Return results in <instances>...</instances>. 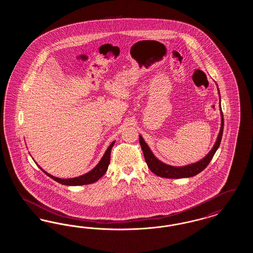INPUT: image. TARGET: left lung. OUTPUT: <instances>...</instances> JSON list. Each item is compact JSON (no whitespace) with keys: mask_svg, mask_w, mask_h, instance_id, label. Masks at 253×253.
Instances as JSON below:
<instances>
[{"mask_svg":"<svg viewBox=\"0 0 253 253\" xmlns=\"http://www.w3.org/2000/svg\"><path fill=\"white\" fill-rule=\"evenodd\" d=\"M219 96H220V93H219ZM220 111H221V128H220L219 134L217 136L215 144L213 145L211 152L203 159L199 160L198 162L190 164V165H186L183 167H174V166L167 165V164L161 162L154 156V154L150 150L149 146L145 142L142 136L139 135V143H140L143 155H144L145 161H146L149 169L155 174H157L160 177L176 178V179L192 177V176L198 174L199 172H201L209 165V163L212 159L217 149L219 148L220 143H221V139H222V135H223V129H224V118H223L222 109L220 108Z\"/></svg>","mask_w":253,"mask_h":253,"instance_id":"8db88e82","label":"left lung"}]
</instances>
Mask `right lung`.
Returning a JSON list of instances; mask_svg holds the SVG:
<instances>
[{
    "label": "right lung",
    "instance_id": "obj_1",
    "mask_svg": "<svg viewBox=\"0 0 253 253\" xmlns=\"http://www.w3.org/2000/svg\"><path fill=\"white\" fill-rule=\"evenodd\" d=\"M115 144V141H113L108 149L106 150L104 156L100 159V161L98 162V164L96 165L95 168L93 169L92 170H90L89 172L85 173L84 175L78 176V177H74V178H68V179H61V178H58L55 177L51 174H49L48 172H46L45 170H43L41 168L39 165L38 167L46 174L48 175L50 178H52L53 180L57 181L58 183L62 184V185H66V186H80V185H87V184H92L95 183L96 181L98 180L107 170L108 169L109 164H110V156H111V150L112 147Z\"/></svg>",
    "mask_w": 253,
    "mask_h": 253
}]
</instances>
